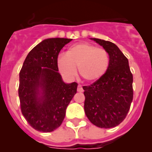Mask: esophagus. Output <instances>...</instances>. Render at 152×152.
I'll list each match as a JSON object with an SVG mask.
<instances>
[{
	"instance_id": "esophagus-1",
	"label": "esophagus",
	"mask_w": 152,
	"mask_h": 152,
	"mask_svg": "<svg viewBox=\"0 0 152 152\" xmlns=\"http://www.w3.org/2000/svg\"><path fill=\"white\" fill-rule=\"evenodd\" d=\"M77 91H78V92H83V91H84V90H83V88H82V87H81V85H80V84H79L78 86H77Z\"/></svg>"
}]
</instances>
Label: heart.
Wrapping results in <instances>:
<instances>
[{
  "mask_svg": "<svg viewBox=\"0 0 152 152\" xmlns=\"http://www.w3.org/2000/svg\"><path fill=\"white\" fill-rule=\"evenodd\" d=\"M57 68L60 73L72 78L78 72L85 81L94 83L105 75L110 64L108 52L104 49L88 42L75 44L68 48L65 56L57 58Z\"/></svg>",
  "mask_w": 152,
  "mask_h": 152,
  "instance_id": "b5f03b06",
  "label": "heart"
}]
</instances>
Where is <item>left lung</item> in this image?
Returning <instances> with one entry per match:
<instances>
[{"instance_id": "left-lung-1", "label": "left lung", "mask_w": 152, "mask_h": 152, "mask_svg": "<svg viewBox=\"0 0 152 152\" xmlns=\"http://www.w3.org/2000/svg\"><path fill=\"white\" fill-rule=\"evenodd\" d=\"M108 52L110 64L103 77L84 86V111L91 123L97 127L113 128L125 119L133 99V76L129 61L120 49L109 41L91 39Z\"/></svg>"}]
</instances>
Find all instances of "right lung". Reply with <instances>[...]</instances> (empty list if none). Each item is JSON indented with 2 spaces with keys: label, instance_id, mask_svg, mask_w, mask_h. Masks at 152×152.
<instances>
[{
  "label": "right lung",
  "instance_id": "obj_1",
  "mask_svg": "<svg viewBox=\"0 0 152 152\" xmlns=\"http://www.w3.org/2000/svg\"><path fill=\"white\" fill-rule=\"evenodd\" d=\"M72 39H44L26 56L20 72L21 112L34 129L50 132L58 128L77 92L76 82L65 84L58 73V56Z\"/></svg>",
  "mask_w": 152,
  "mask_h": 152
}]
</instances>
